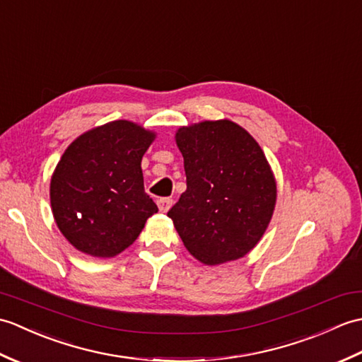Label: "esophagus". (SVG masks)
I'll use <instances>...</instances> for the list:
<instances>
[{"mask_svg": "<svg viewBox=\"0 0 362 362\" xmlns=\"http://www.w3.org/2000/svg\"><path fill=\"white\" fill-rule=\"evenodd\" d=\"M172 204H173V199H172V198H159V199H158L159 211L164 212V214L168 211V209L172 207Z\"/></svg>", "mask_w": 362, "mask_h": 362, "instance_id": "esophagus-1", "label": "esophagus"}]
</instances>
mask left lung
I'll return each instance as SVG.
<instances>
[{"label": "left lung", "mask_w": 362, "mask_h": 362, "mask_svg": "<svg viewBox=\"0 0 362 362\" xmlns=\"http://www.w3.org/2000/svg\"><path fill=\"white\" fill-rule=\"evenodd\" d=\"M187 189L170 211L187 251L204 264L245 257L276 207V178L259 144L228 119L181 127L175 134Z\"/></svg>", "instance_id": "obj_1"}]
</instances>
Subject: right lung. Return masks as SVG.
<instances>
[{"label":"right lung","instance_id":"add662e5","mask_svg":"<svg viewBox=\"0 0 362 362\" xmlns=\"http://www.w3.org/2000/svg\"><path fill=\"white\" fill-rule=\"evenodd\" d=\"M156 134L113 120L71 142L51 178L54 220L80 252L108 259L127 249L158 212L141 160Z\"/></svg>","mask_w":362,"mask_h":362}]
</instances>
